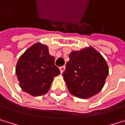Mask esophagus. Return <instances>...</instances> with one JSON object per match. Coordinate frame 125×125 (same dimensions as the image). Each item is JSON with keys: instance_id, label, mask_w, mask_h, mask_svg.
I'll use <instances>...</instances> for the list:
<instances>
[{"instance_id": "34e87169", "label": "esophagus", "mask_w": 125, "mask_h": 125, "mask_svg": "<svg viewBox=\"0 0 125 125\" xmlns=\"http://www.w3.org/2000/svg\"><path fill=\"white\" fill-rule=\"evenodd\" d=\"M64 70H65V67L64 66H62V67H61V68H60V71H61V74L63 73Z\"/></svg>"}]
</instances>
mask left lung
Listing matches in <instances>:
<instances>
[{"mask_svg": "<svg viewBox=\"0 0 125 125\" xmlns=\"http://www.w3.org/2000/svg\"><path fill=\"white\" fill-rule=\"evenodd\" d=\"M69 58L62 74L68 91L79 98L98 94L108 75V66L104 57L90 47L72 51Z\"/></svg>", "mask_w": 125, "mask_h": 125, "instance_id": "1", "label": "left lung"}]
</instances>
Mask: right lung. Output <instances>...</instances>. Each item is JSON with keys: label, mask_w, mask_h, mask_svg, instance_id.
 I'll return each instance as SVG.
<instances>
[{"label": "right lung", "mask_w": 125, "mask_h": 125, "mask_svg": "<svg viewBox=\"0 0 125 125\" xmlns=\"http://www.w3.org/2000/svg\"><path fill=\"white\" fill-rule=\"evenodd\" d=\"M16 74L22 90L32 96L46 94L60 70L54 64L48 47L40 43L31 46L17 63Z\"/></svg>", "instance_id": "1"}]
</instances>
